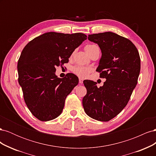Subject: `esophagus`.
<instances>
[{
  "label": "esophagus",
  "instance_id": "1",
  "mask_svg": "<svg viewBox=\"0 0 156 156\" xmlns=\"http://www.w3.org/2000/svg\"><path fill=\"white\" fill-rule=\"evenodd\" d=\"M79 84H82L83 83V79L82 78H79Z\"/></svg>",
  "mask_w": 156,
  "mask_h": 156
}]
</instances>
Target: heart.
Wrapping results in <instances>:
<instances>
[{
	"instance_id": "1",
	"label": "heart",
	"mask_w": 156,
	"mask_h": 156,
	"mask_svg": "<svg viewBox=\"0 0 156 156\" xmlns=\"http://www.w3.org/2000/svg\"><path fill=\"white\" fill-rule=\"evenodd\" d=\"M96 49H99L98 45L95 44H88L85 46V50L87 53L90 55ZM74 74L77 75L80 77H86L91 72L92 69L88 67L82 66H76L72 69Z\"/></svg>"
}]
</instances>
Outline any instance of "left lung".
I'll return each mask as SVG.
<instances>
[{
	"instance_id": "1",
	"label": "left lung",
	"mask_w": 156,
	"mask_h": 156,
	"mask_svg": "<svg viewBox=\"0 0 156 156\" xmlns=\"http://www.w3.org/2000/svg\"><path fill=\"white\" fill-rule=\"evenodd\" d=\"M88 39L98 44L101 50L96 72L106 81L100 87L93 81H83L87 92L83 105L92 119L107 122L119 115L129 100L140 73V56L129 40L115 33L90 34Z\"/></svg>"
}]
</instances>
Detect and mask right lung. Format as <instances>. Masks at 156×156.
<instances>
[{
  "label": "right lung",
  "mask_w": 156,
  "mask_h": 156,
  "mask_svg": "<svg viewBox=\"0 0 156 156\" xmlns=\"http://www.w3.org/2000/svg\"><path fill=\"white\" fill-rule=\"evenodd\" d=\"M87 37L83 33L49 32L35 37L23 49L17 63L18 82L26 105L36 119L49 121L61 114L79 79L73 73L58 78L55 68L68 63Z\"/></svg>",
  "instance_id": "right-lung-1"
}]
</instances>
